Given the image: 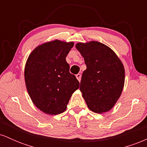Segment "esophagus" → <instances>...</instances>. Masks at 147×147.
<instances>
[{
	"label": "esophagus",
	"mask_w": 147,
	"mask_h": 147,
	"mask_svg": "<svg viewBox=\"0 0 147 147\" xmlns=\"http://www.w3.org/2000/svg\"><path fill=\"white\" fill-rule=\"evenodd\" d=\"M76 77H77V80H78L79 82H80L81 79H82V75H81V74H77V75H76Z\"/></svg>",
	"instance_id": "1"
}]
</instances>
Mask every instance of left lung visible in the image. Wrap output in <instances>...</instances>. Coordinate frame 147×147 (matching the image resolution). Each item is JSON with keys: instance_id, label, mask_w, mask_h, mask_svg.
Segmentation results:
<instances>
[{"instance_id": "left-lung-1", "label": "left lung", "mask_w": 147, "mask_h": 147, "mask_svg": "<svg viewBox=\"0 0 147 147\" xmlns=\"http://www.w3.org/2000/svg\"><path fill=\"white\" fill-rule=\"evenodd\" d=\"M76 48L84 58L80 90L88 107L102 114L113 108L122 94L125 80L122 62L115 52L100 42L78 43Z\"/></svg>"}]
</instances>
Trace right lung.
I'll return each mask as SVG.
<instances>
[{
	"label": "right lung",
	"mask_w": 147,
	"mask_h": 147,
	"mask_svg": "<svg viewBox=\"0 0 147 147\" xmlns=\"http://www.w3.org/2000/svg\"><path fill=\"white\" fill-rule=\"evenodd\" d=\"M73 42L55 39L38 45L25 66V82L30 98L45 113L55 115L66 110L79 82L70 73L65 58Z\"/></svg>",
	"instance_id": "right-lung-1"
}]
</instances>
